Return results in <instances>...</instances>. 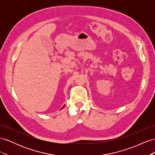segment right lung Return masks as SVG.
<instances>
[{
    "instance_id": "right-lung-1",
    "label": "right lung",
    "mask_w": 155,
    "mask_h": 155,
    "mask_svg": "<svg viewBox=\"0 0 155 155\" xmlns=\"http://www.w3.org/2000/svg\"><path fill=\"white\" fill-rule=\"evenodd\" d=\"M62 109H63V108H62Z\"/></svg>"
}]
</instances>
